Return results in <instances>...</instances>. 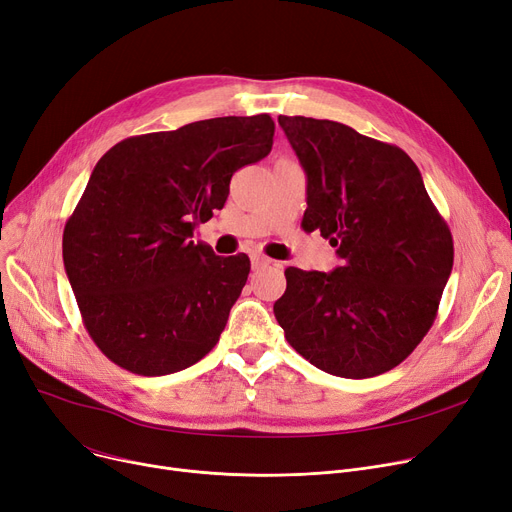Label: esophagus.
Masks as SVG:
<instances>
[{
    "label": "esophagus",
    "mask_w": 512,
    "mask_h": 512,
    "mask_svg": "<svg viewBox=\"0 0 512 512\" xmlns=\"http://www.w3.org/2000/svg\"><path fill=\"white\" fill-rule=\"evenodd\" d=\"M251 261H253V270H263V267L274 265V261L270 257H263V255H253Z\"/></svg>",
    "instance_id": "esophagus-1"
}]
</instances>
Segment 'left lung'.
<instances>
[{"mask_svg": "<svg viewBox=\"0 0 512 512\" xmlns=\"http://www.w3.org/2000/svg\"><path fill=\"white\" fill-rule=\"evenodd\" d=\"M307 174L303 228L330 238L334 272L288 267L274 313L317 369L363 380L405 361L432 328L454 247L415 161L355 128L278 116Z\"/></svg>", "mask_w": 512, "mask_h": 512, "instance_id": "obj_1", "label": "left lung"}]
</instances>
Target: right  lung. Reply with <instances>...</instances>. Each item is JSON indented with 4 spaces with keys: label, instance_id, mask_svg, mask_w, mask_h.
Instances as JSON below:
<instances>
[{
    "label": "right lung",
    "instance_id": "add662e5",
    "mask_svg": "<svg viewBox=\"0 0 512 512\" xmlns=\"http://www.w3.org/2000/svg\"><path fill=\"white\" fill-rule=\"evenodd\" d=\"M270 114L149 132L99 161L64 228V267L99 351L139 375H168L218 344L247 284L245 253L220 257L193 230L222 209L236 170L274 145Z\"/></svg>",
    "mask_w": 512,
    "mask_h": 512
}]
</instances>
